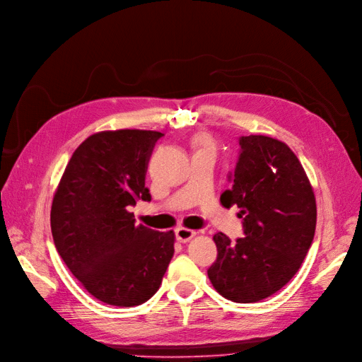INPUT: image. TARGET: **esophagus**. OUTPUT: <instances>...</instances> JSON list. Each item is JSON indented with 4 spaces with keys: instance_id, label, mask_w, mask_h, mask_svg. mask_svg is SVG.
Masks as SVG:
<instances>
[{
    "instance_id": "34e87169",
    "label": "esophagus",
    "mask_w": 362,
    "mask_h": 362,
    "mask_svg": "<svg viewBox=\"0 0 362 362\" xmlns=\"http://www.w3.org/2000/svg\"><path fill=\"white\" fill-rule=\"evenodd\" d=\"M176 238L179 240L180 243H186V242H189V240L195 235V231H192V230H188V228H183V226H180V228H177L176 231Z\"/></svg>"
}]
</instances>
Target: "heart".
<instances>
[{
    "instance_id": "b5f03b06",
    "label": "heart",
    "mask_w": 362,
    "mask_h": 362,
    "mask_svg": "<svg viewBox=\"0 0 362 362\" xmlns=\"http://www.w3.org/2000/svg\"><path fill=\"white\" fill-rule=\"evenodd\" d=\"M203 147H207V146H206V141H203Z\"/></svg>"
}]
</instances>
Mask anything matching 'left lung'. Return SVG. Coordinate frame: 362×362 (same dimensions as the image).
I'll return each mask as SVG.
<instances>
[{"instance_id":"left-lung-1","label":"left lung","mask_w":362,"mask_h":362,"mask_svg":"<svg viewBox=\"0 0 362 362\" xmlns=\"http://www.w3.org/2000/svg\"><path fill=\"white\" fill-rule=\"evenodd\" d=\"M231 189L225 207L237 204L243 234L235 242L213 235L218 258L209 270L211 285L234 303H257L273 296L296 276L316 228V202L305 171L289 147L272 137L238 139Z\"/></svg>"}]
</instances>
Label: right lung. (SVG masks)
<instances>
[{
	"instance_id": "1",
	"label": "right lung",
	"mask_w": 362,
	"mask_h": 362,
	"mask_svg": "<svg viewBox=\"0 0 362 362\" xmlns=\"http://www.w3.org/2000/svg\"><path fill=\"white\" fill-rule=\"evenodd\" d=\"M158 131L93 134L66 165L50 210L53 242L85 289L112 305H139L159 289L174 233L136 225L129 211L151 202L144 186Z\"/></svg>"
}]
</instances>
